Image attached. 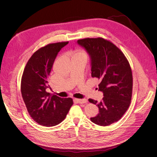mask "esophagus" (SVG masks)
Segmentation results:
<instances>
[{
    "mask_svg": "<svg viewBox=\"0 0 157 157\" xmlns=\"http://www.w3.org/2000/svg\"><path fill=\"white\" fill-rule=\"evenodd\" d=\"M77 101L79 103H85L87 102V99H77Z\"/></svg>",
    "mask_w": 157,
    "mask_h": 157,
    "instance_id": "esophagus-1",
    "label": "esophagus"
}]
</instances>
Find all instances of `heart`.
I'll return each mask as SVG.
<instances>
[{"label":"heart","mask_w":157,"mask_h":157,"mask_svg":"<svg viewBox=\"0 0 157 157\" xmlns=\"http://www.w3.org/2000/svg\"><path fill=\"white\" fill-rule=\"evenodd\" d=\"M77 54H83V53H81V52H78Z\"/></svg>","instance_id":"heart-1"}]
</instances>
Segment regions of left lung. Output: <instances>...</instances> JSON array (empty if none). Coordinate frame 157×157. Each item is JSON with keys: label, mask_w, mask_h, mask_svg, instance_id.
<instances>
[{"label": "left lung", "mask_w": 157, "mask_h": 157, "mask_svg": "<svg viewBox=\"0 0 157 157\" xmlns=\"http://www.w3.org/2000/svg\"><path fill=\"white\" fill-rule=\"evenodd\" d=\"M77 44L88 54L92 77L100 80L98 90L103 94L100 102L88 99L99 108V113L90 120L109 126L119 121L130 106L133 86L130 64L115 44L102 38H87L77 40Z\"/></svg>", "instance_id": "1"}]
</instances>
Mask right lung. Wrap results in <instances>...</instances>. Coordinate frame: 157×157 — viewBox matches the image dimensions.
Returning a JSON list of instances; mask_svg holds the SVG:
<instances>
[{"mask_svg": "<svg viewBox=\"0 0 157 157\" xmlns=\"http://www.w3.org/2000/svg\"><path fill=\"white\" fill-rule=\"evenodd\" d=\"M68 42L50 44L32 55L23 71L21 92L27 111L38 124L51 127L67 116L73 99L61 98L46 92L50 88L49 76L58 52Z\"/></svg>", "mask_w": 157, "mask_h": 157, "instance_id": "right-lung-1", "label": "right lung"}]
</instances>
